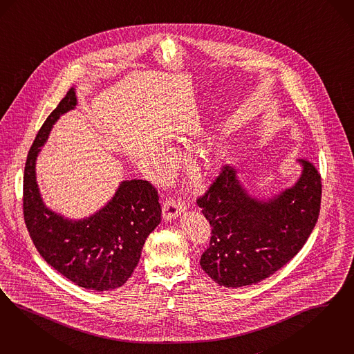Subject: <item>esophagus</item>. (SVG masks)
Returning a JSON list of instances; mask_svg holds the SVG:
<instances>
[{
  "mask_svg": "<svg viewBox=\"0 0 354 354\" xmlns=\"http://www.w3.org/2000/svg\"><path fill=\"white\" fill-rule=\"evenodd\" d=\"M186 209V205L183 201L173 198H168L164 205H162V218L165 221H171L174 218H177L183 209Z\"/></svg>",
  "mask_w": 354,
  "mask_h": 354,
  "instance_id": "obj_1",
  "label": "esophagus"
}]
</instances>
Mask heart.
<instances>
[{
    "mask_svg": "<svg viewBox=\"0 0 354 354\" xmlns=\"http://www.w3.org/2000/svg\"><path fill=\"white\" fill-rule=\"evenodd\" d=\"M171 155H167V156H161V158H158V164L156 165L158 173H161V174H167L168 171H171Z\"/></svg>",
    "mask_w": 354,
    "mask_h": 354,
    "instance_id": "obj_1",
    "label": "heart"
}]
</instances>
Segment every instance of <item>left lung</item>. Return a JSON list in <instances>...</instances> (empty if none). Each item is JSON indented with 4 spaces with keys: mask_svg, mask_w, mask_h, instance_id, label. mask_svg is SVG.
<instances>
[{
    "mask_svg": "<svg viewBox=\"0 0 354 354\" xmlns=\"http://www.w3.org/2000/svg\"><path fill=\"white\" fill-rule=\"evenodd\" d=\"M301 178L268 202L248 196L234 167L225 165L198 206L211 225L201 266L224 288L254 285L274 274L306 244L317 222L322 177L314 164L299 160Z\"/></svg>",
    "mask_w": 354,
    "mask_h": 354,
    "instance_id": "8db88e82",
    "label": "left lung"
}]
</instances>
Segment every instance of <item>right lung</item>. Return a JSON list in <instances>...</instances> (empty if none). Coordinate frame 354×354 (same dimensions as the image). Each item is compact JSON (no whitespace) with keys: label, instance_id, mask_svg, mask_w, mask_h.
I'll return each mask as SVG.
<instances>
[{"label":"right lung","instance_id":"obj_1","mask_svg":"<svg viewBox=\"0 0 354 354\" xmlns=\"http://www.w3.org/2000/svg\"><path fill=\"white\" fill-rule=\"evenodd\" d=\"M77 104L75 89L46 119L27 155L24 174V218L40 256L80 288H120L140 260L148 235L161 222L156 187L145 180L123 181L105 207L84 221H68L47 209L35 178V160L53 124Z\"/></svg>","mask_w":354,"mask_h":354}]
</instances>
